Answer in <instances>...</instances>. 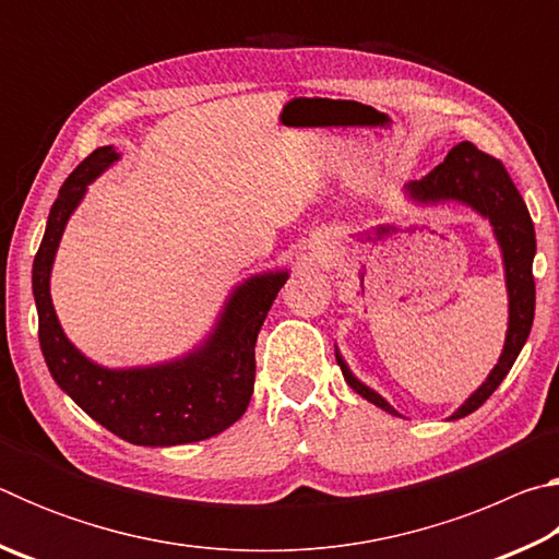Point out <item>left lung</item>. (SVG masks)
Wrapping results in <instances>:
<instances>
[{
    "label": "left lung",
    "instance_id": "obj_1",
    "mask_svg": "<svg viewBox=\"0 0 559 559\" xmlns=\"http://www.w3.org/2000/svg\"><path fill=\"white\" fill-rule=\"evenodd\" d=\"M409 194L419 202H441V200H456L473 206V210L488 216L493 224L496 239L503 251L506 263V281H508V298H510V323L506 335V347L500 355L493 372L488 380L478 386L476 392L468 396V402L451 416V419H461L471 412H476L490 394L498 390V384L506 380L510 367L523 349L525 340L533 328L535 316V278H533V259H535V226L530 219V212L523 202V197L510 179L506 165L498 157L484 153L473 143H459L447 155V159L439 167L419 179V182H409ZM337 365L343 370V377L353 390L365 396L367 402L380 406V409L396 414L390 404H386L380 394L372 392L355 380L353 372L347 370L343 357L337 355Z\"/></svg>",
    "mask_w": 559,
    "mask_h": 559
}]
</instances>
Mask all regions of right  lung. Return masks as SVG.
Returning a JSON list of instances; mask_svg holds the SVG:
<instances>
[{"label": "right lung", "mask_w": 559, "mask_h": 559, "mask_svg": "<svg viewBox=\"0 0 559 559\" xmlns=\"http://www.w3.org/2000/svg\"><path fill=\"white\" fill-rule=\"evenodd\" d=\"M118 159L110 145L93 150L66 177L51 206L32 288L39 310V343L61 390L116 437L138 447H177L216 437L239 419L253 394L257 337L288 273L253 276L234 290L206 345L177 362L143 370H106L83 357L53 313L49 276L63 226L86 185Z\"/></svg>", "instance_id": "1"}]
</instances>
